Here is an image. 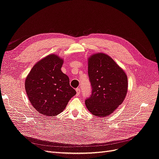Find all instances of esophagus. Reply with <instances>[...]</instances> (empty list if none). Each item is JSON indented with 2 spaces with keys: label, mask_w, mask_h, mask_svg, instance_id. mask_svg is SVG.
Segmentation results:
<instances>
[{
  "label": "esophagus",
  "mask_w": 159,
  "mask_h": 159,
  "mask_svg": "<svg viewBox=\"0 0 159 159\" xmlns=\"http://www.w3.org/2000/svg\"><path fill=\"white\" fill-rule=\"evenodd\" d=\"M76 92H77V95H79L80 94V88H78L76 89Z\"/></svg>",
  "instance_id": "1"
}]
</instances>
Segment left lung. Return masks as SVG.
<instances>
[{"label": "left lung", "mask_w": 159, "mask_h": 159, "mask_svg": "<svg viewBox=\"0 0 159 159\" xmlns=\"http://www.w3.org/2000/svg\"><path fill=\"white\" fill-rule=\"evenodd\" d=\"M88 76L92 94L85 101L88 110L98 117L111 114L125 98L127 77L113 59L104 53L88 58Z\"/></svg>", "instance_id": "obj_1"}]
</instances>
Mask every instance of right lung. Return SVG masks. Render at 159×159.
Instances as JSON below:
<instances>
[{
  "label": "right lung",
  "mask_w": 159,
  "mask_h": 159,
  "mask_svg": "<svg viewBox=\"0 0 159 159\" xmlns=\"http://www.w3.org/2000/svg\"><path fill=\"white\" fill-rule=\"evenodd\" d=\"M64 61L49 54L34 65L25 80V89L31 105L40 114L57 116L76 94L70 79L61 71Z\"/></svg>",
  "instance_id": "add662e5"
}]
</instances>
